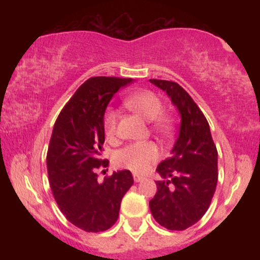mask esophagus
<instances>
[{
	"label": "esophagus",
	"instance_id": "esophagus-1",
	"mask_svg": "<svg viewBox=\"0 0 260 260\" xmlns=\"http://www.w3.org/2000/svg\"><path fill=\"white\" fill-rule=\"evenodd\" d=\"M144 178H145V177H143V176H140V175H137V174L133 175V180H134V182H140V181L144 180Z\"/></svg>",
	"mask_w": 260,
	"mask_h": 260
}]
</instances>
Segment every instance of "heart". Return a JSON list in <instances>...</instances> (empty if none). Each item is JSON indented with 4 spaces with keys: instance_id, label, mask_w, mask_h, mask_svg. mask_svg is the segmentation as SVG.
<instances>
[{
    "instance_id": "obj_1",
    "label": "heart",
    "mask_w": 260,
    "mask_h": 260,
    "mask_svg": "<svg viewBox=\"0 0 260 260\" xmlns=\"http://www.w3.org/2000/svg\"><path fill=\"white\" fill-rule=\"evenodd\" d=\"M126 105L131 111L140 116L145 121H153V128L164 137L171 134L174 123L166 115H161L164 111L162 101L156 94L149 90H142L129 95L124 99ZM117 124V112L107 110L104 115V129L107 137H113ZM160 151L156 145L151 142L136 143L127 145L116 154L117 165L126 168L136 174H145L151 165L159 159Z\"/></svg>"
}]
</instances>
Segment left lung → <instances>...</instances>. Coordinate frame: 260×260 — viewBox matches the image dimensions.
<instances>
[{
    "label": "left lung",
    "instance_id": "8db88e82",
    "mask_svg": "<svg viewBox=\"0 0 260 260\" xmlns=\"http://www.w3.org/2000/svg\"><path fill=\"white\" fill-rule=\"evenodd\" d=\"M168 94L181 116L178 137L171 156L156 171L157 190L149 202L154 219L168 230L182 231L207 213L217 183V150L210 127L189 94L175 82L150 79Z\"/></svg>",
    "mask_w": 260,
    "mask_h": 260
}]
</instances>
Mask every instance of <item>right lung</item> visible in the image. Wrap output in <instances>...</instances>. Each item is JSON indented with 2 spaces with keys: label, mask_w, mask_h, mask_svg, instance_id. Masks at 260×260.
<instances>
[{
  "label": "right lung",
  "mask_w": 260,
  "mask_h": 260,
  "mask_svg": "<svg viewBox=\"0 0 260 260\" xmlns=\"http://www.w3.org/2000/svg\"><path fill=\"white\" fill-rule=\"evenodd\" d=\"M133 80L91 77L77 89L53 126L46 164L52 194L66 219L86 232L105 231L117 221L121 201L133 184L131 171L98 180L105 142L104 115L110 100Z\"/></svg>",
  "instance_id": "1"
}]
</instances>
